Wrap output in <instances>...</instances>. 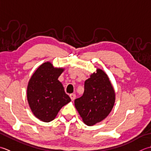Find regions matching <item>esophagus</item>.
<instances>
[{
    "mask_svg": "<svg viewBox=\"0 0 151 151\" xmlns=\"http://www.w3.org/2000/svg\"><path fill=\"white\" fill-rule=\"evenodd\" d=\"M70 98H71V100L72 101H73V100H75V98H76V94H70Z\"/></svg>",
    "mask_w": 151,
    "mask_h": 151,
    "instance_id": "1",
    "label": "esophagus"
}]
</instances>
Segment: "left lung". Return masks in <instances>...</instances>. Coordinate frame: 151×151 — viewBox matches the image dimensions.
I'll return each mask as SVG.
<instances>
[{
  "label": "left lung",
  "mask_w": 151,
  "mask_h": 151,
  "mask_svg": "<svg viewBox=\"0 0 151 151\" xmlns=\"http://www.w3.org/2000/svg\"><path fill=\"white\" fill-rule=\"evenodd\" d=\"M115 101V91L109 78L103 70L97 69L85 81L83 94L74 104L85 124L93 126L107 117Z\"/></svg>",
  "instance_id": "left-lung-1"
}]
</instances>
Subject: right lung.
<instances>
[{
  "instance_id": "1",
  "label": "right lung",
  "mask_w": 151,
  "mask_h": 151,
  "mask_svg": "<svg viewBox=\"0 0 151 151\" xmlns=\"http://www.w3.org/2000/svg\"><path fill=\"white\" fill-rule=\"evenodd\" d=\"M64 71L54 68L50 62L42 64L30 79L27 87V100L33 114L43 122L55 118L62 107L71 99L64 92L58 78Z\"/></svg>"
}]
</instances>
